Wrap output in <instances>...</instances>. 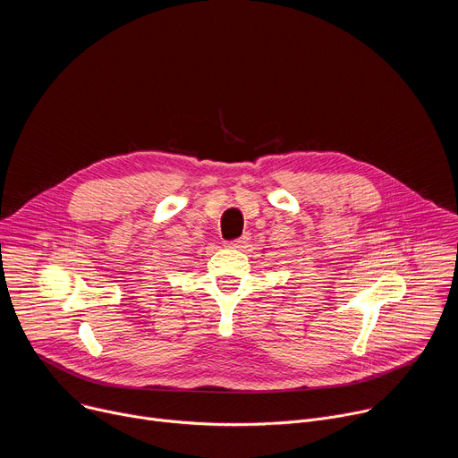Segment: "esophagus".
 Returning a JSON list of instances; mask_svg holds the SVG:
<instances>
[{"instance_id":"esophagus-1","label":"esophagus","mask_w":458,"mask_h":458,"mask_svg":"<svg viewBox=\"0 0 458 458\" xmlns=\"http://www.w3.org/2000/svg\"><path fill=\"white\" fill-rule=\"evenodd\" d=\"M248 241V235H241V237H237V239H232V241H225V244L228 246V248H241L244 242Z\"/></svg>"}]
</instances>
